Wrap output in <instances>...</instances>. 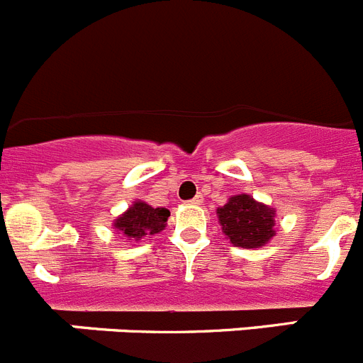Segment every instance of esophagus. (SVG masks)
I'll return each instance as SVG.
<instances>
[{
	"label": "esophagus",
	"instance_id": "1",
	"mask_svg": "<svg viewBox=\"0 0 363 363\" xmlns=\"http://www.w3.org/2000/svg\"><path fill=\"white\" fill-rule=\"evenodd\" d=\"M191 203H192V205H201V203H203V198H201L200 194H198V196H194V198H192V200H191Z\"/></svg>",
	"mask_w": 363,
	"mask_h": 363
}]
</instances>
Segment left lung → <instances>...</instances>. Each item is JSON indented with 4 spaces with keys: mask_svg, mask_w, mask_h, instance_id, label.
<instances>
[{
    "mask_svg": "<svg viewBox=\"0 0 363 363\" xmlns=\"http://www.w3.org/2000/svg\"><path fill=\"white\" fill-rule=\"evenodd\" d=\"M221 233L234 247L259 249L272 240L277 211L255 200L251 194H236L216 209Z\"/></svg>",
    "mask_w": 363,
    "mask_h": 363,
    "instance_id": "8db88e82",
    "label": "left lung"
}]
</instances>
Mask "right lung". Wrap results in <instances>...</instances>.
<instances>
[{
  "mask_svg": "<svg viewBox=\"0 0 363 363\" xmlns=\"http://www.w3.org/2000/svg\"><path fill=\"white\" fill-rule=\"evenodd\" d=\"M171 213L165 207H152L147 201H133L129 209L114 220L112 227L133 242H142L167 227Z\"/></svg>",
  "mask_w": 363,
  "mask_h": 363,
  "instance_id": "obj_1",
  "label": "right lung"
}]
</instances>
